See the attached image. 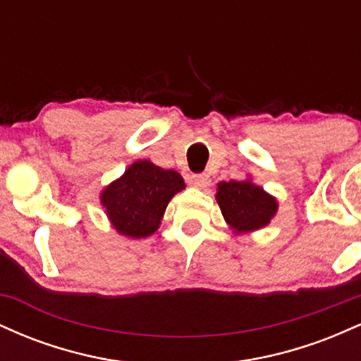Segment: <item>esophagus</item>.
I'll use <instances>...</instances> for the list:
<instances>
[{
  "mask_svg": "<svg viewBox=\"0 0 361 361\" xmlns=\"http://www.w3.org/2000/svg\"><path fill=\"white\" fill-rule=\"evenodd\" d=\"M188 183L195 186V188H200L204 190L207 186L210 185V178L207 175H192L188 178Z\"/></svg>",
  "mask_w": 361,
  "mask_h": 361,
  "instance_id": "obj_1",
  "label": "esophagus"
}]
</instances>
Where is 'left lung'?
<instances>
[{"instance_id":"obj_1","label":"left lung","mask_w":361,"mask_h":361,"mask_svg":"<svg viewBox=\"0 0 361 361\" xmlns=\"http://www.w3.org/2000/svg\"><path fill=\"white\" fill-rule=\"evenodd\" d=\"M215 198L224 219L235 233H251L268 226L279 209L275 197L250 180L221 181Z\"/></svg>"}]
</instances>
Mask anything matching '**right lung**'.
I'll use <instances>...</instances> for the list:
<instances>
[{
    "mask_svg": "<svg viewBox=\"0 0 361 361\" xmlns=\"http://www.w3.org/2000/svg\"><path fill=\"white\" fill-rule=\"evenodd\" d=\"M183 188L180 173L144 159L106 186L100 200L117 233L139 239L156 233L169 200Z\"/></svg>",
    "mask_w": 361,
    "mask_h": 361,
    "instance_id": "right-lung-1",
    "label": "right lung"
}]
</instances>
